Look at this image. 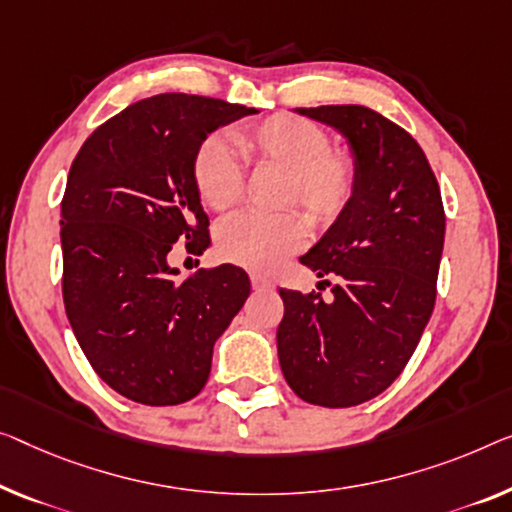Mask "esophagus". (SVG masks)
<instances>
[{
    "instance_id": "34e87169",
    "label": "esophagus",
    "mask_w": 512,
    "mask_h": 512,
    "mask_svg": "<svg viewBox=\"0 0 512 512\" xmlns=\"http://www.w3.org/2000/svg\"><path fill=\"white\" fill-rule=\"evenodd\" d=\"M250 282H253L255 289H273V282L269 278L259 276V273H253V276H250Z\"/></svg>"
}]
</instances>
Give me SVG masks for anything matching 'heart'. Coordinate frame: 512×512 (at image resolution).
<instances>
[{"mask_svg": "<svg viewBox=\"0 0 512 512\" xmlns=\"http://www.w3.org/2000/svg\"><path fill=\"white\" fill-rule=\"evenodd\" d=\"M236 147L248 163L285 172L280 204L301 209L319 225L340 218L358 188V163L352 151L329 147V133L296 114H273L248 131L236 133ZM193 181L204 207L225 211L241 200L243 170L223 137H209L193 158ZM308 239L301 213L280 216L236 213L218 225V253L232 264L271 271Z\"/></svg>", "mask_w": 512, "mask_h": 512, "instance_id": "obj_1", "label": "heart"}]
</instances>
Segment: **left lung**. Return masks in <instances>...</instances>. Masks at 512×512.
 <instances>
[{"label": "left lung", "mask_w": 512, "mask_h": 512, "mask_svg": "<svg viewBox=\"0 0 512 512\" xmlns=\"http://www.w3.org/2000/svg\"><path fill=\"white\" fill-rule=\"evenodd\" d=\"M347 137L358 163L352 204L301 257L335 276L333 301L280 289L282 375L301 400L356 407L400 377L437 299L446 216L418 142L363 105L296 108ZM329 285V280H322Z\"/></svg>", "instance_id": "left-lung-1"}]
</instances>
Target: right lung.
Wrapping results in <instances>:
<instances>
[{
	"label": "right lung",
	"mask_w": 512,
	"mask_h": 512,
	"mask_svg": "<svg viewBox=\"0 0 512 512\" xmlns=\"http://www.w3.org/2000/svg\"><path fill=\"white\" fill-rule=\"evenodd\" d=\"M220 98L158 94L87 137L61 200V292L91 368L124 398L170 407L207 384L213 345L250 294L232 264L177 280V241L202 253L209 218L193 181L207 135L255 114Z\"/></svg>",
	"instance_id": "right-lung-1"
}]
</instances>
